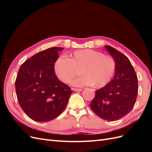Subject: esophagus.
Segmentation results:
<instances>
[{
    "label": "esophagus",
    "mask_w": 152,
    "mask_h": 152,
    "mask_svg": "<svg viewBox=\"0 0 152 152\" xmlns=\"http://www.w3.org/2000/svg\"><path fill=\"white\" fill-rule=\"evenodd\" d=\"M73 90L74 91H76V92H80L82 91V89H76V88H74L73 89Z\"/></svg>",
    "instance_id": "esophagus-1"
}]
</instances>
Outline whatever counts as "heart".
Masks as SVG:
<instances>
[{
	"mask_svg": "<svg viewBox=\"0 0 152 152\" xmlns=\"http://www.w3.org/2000/svg\"><path fill=\"white\" fill-rule=\"evenodd\" d=\"M71 59L58 57L54 63V71L59 80L68 83L77 74V68H82V75L70 84L76 87L94 86L101 88L111 80L115 70V61L109 55L91 49L77 50Z\"/></svg>",
	"mask_w": 152,
	"mask_h": 152,
	"instance_id": "heart-1",
	"label": "heart"
}]
</instances>
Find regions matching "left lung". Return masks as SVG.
Wrapping results in <instances>:
<instances>
[{
  "mask_svg": "<svg viewBox=\"0 0 152 152\" xmlns=\"http://www.w3.org/2000/svg\"><path fill=\"white\" fill-rule=\"evenodd\" d=\"M104 47L115 61V75L107 85L96 91L90 107L99 117L115 121L134 107L138 91L137 78L127 56L109 45Z\"/></svg>",
  "mask_w": 152,
  "mask_h": 152,
  "instance_id": "8db88e82",
  "label": "left lung"
}]
</instances>
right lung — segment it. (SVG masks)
I'll return each mask as SVG.
<instances>
[{
    "mask_svg": "<svg viewBox=\"0 0 152 152\" xmlns=\"http://www.w3.org/2000/svg\"><path fill=\"white\" fill-rule=\"evenodd\" d=\"M54 47L34 55L21 66L15 82L18 102L24 112L37 122L56 118L66 107L72 90L59 80L54 71L58 53Z\"/></svg>",
    "mask_w": 152,
    "mask_h": 152,
    "instance_id": "right-lung-1",
    "label": "right lung"
}]
</instances>
